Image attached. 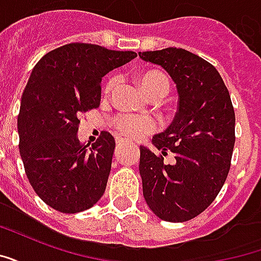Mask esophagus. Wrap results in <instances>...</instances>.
<instances>
[{
  "mask_svg": "<svg viewBox=\"0 0 261 261\" xmlns=\"http://www.w3.org/2000/svg\"><path fill=\"white\" fill-rule=\"evenodd\" d=\"M116 142H117V145H123L125 142H128V138L125 136H117L116 137Z\"/></svg>",
  "mask_w": 261,
  "mask_h": 261,
  "instance_id": "esophagus-1",
  "label": "esophagus"
}]
</instances>
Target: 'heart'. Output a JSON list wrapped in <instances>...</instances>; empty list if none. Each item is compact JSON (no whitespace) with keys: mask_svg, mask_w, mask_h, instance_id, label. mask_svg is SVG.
Returning a JSON list of instances; mask_svg holds the SVG:
<instances>
[{"mask_svg":"<svg viewBox=\"0 0 261 261\" xmlns=\"http://www.w3.org/2000/svg\"><path fill=\"white\" fill-rule=\"evenodd\" d=\"M119 76L110 75L105 82V93L108 95L113 91L117 85ZM138 82L141 84L142 89L145 91L148 96L152 99H161L169 92V80L168 76L159 71H145L141 75H138ZM110 124L113 125L116 130L124 134V136L133 137V138H141L149 133L158 128L156 120L149 116H137L130 113H117L110 119Z\"/></svg>","mask_w":261,"mask_h":261,"instance_id":"obj_1","label":"heart"}]
</instances>
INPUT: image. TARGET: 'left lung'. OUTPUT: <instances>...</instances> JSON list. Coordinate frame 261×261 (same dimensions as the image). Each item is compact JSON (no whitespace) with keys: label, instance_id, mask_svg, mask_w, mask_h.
I'll return each mask as SVG.
<instances>
[{"label":"left lung","instance_id":"1","mask_svg":"<svg viewBox=\"0 0 261 261\" xmlns=\"http://www.w3.org/2000/svg\"><path fill=\"white\" fill-rule=\"evenodd\" d=\"M175 81L179 108L168 130L152 138L161 153L141 147L144 198L155 215L185 222L207 210L229 173L235 145V112L229 92L213 64L185 48L138 53ZM175 153V164L163 156Z\"/></svg>","mask_w":261,"mask_h":261}]
</instances>
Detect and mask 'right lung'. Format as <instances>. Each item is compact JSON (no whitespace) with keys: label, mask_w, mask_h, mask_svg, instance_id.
<instances>
[{"label":"right lung","mask_w":261,"mask_h":261,"mask_svg":"<svg viewBox=\"0 0 261 261\" xmlns=\"http://www.w3.org/2000/svg\"><path fill=\"white\" fill-rule=\"evenodd\" d=\"M91 43H68L44 54L22 93L19 152L33 190L64 214L91 208L103 196L112 168L113 136L78 141L81 114L99 108L102 76L136 59Z\"/></svg>","instance_id":"obj_1"}]
</instances>
